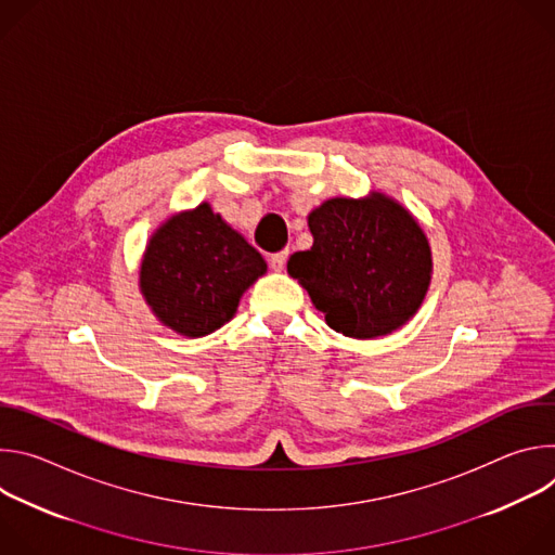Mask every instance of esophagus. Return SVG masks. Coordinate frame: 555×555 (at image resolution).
<instances>
[{
	"mask_svg": "<svg viewBox=\"0 0 555 555\" xmlns=\"http://www.w3.org/2000/svg\"><path fill=\"white\" fill-rule=\"evenodd\" d=\"M287 250H281V253H274V255H270V268L274 270V272H281L283 268H285V261H287Z\"/></svg>",
	"mask_w": 555,
	"mask_h": 555,
	"instance_id": "34e87169",
	"label": "esophagus"
}]
</instances>
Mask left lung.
I'll return each mask as SVG.
<instances>
[{
	"label": "left lung",
	"instance_id": "8db88e82",
	"mask_svg": "<svg viewBox=\"0 0 555 555\" xmlns=\"http://www.w3.org/2000/svg\"><path fill=\"white\" fill-rule=\"evenodd\" d=\"M307 221L313 246L294 253L287 272L332 330L362 340L386 336L420 309L430 283V248L398 202L336 197Z\"/></svg>",
	"mask_w": 555,
	"mask_h": 555
}]
</instances>
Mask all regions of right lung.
<instances>
[{"mask_svg":"<svg viewBox=\"0 0 555 555\" xmlns=\"http://www.w3.org/2000/svg\"><path fill=\"white\" fill-rule=\"evenodd\" d=\"M266 270L259 250L208 204H199L151 236L140 287L167 327L197 338L228 323L244 292Z\"/></svg>","mask_w":555,"mask_h":555,"instance_id":"1","label":"right lung"}]
</instances>
